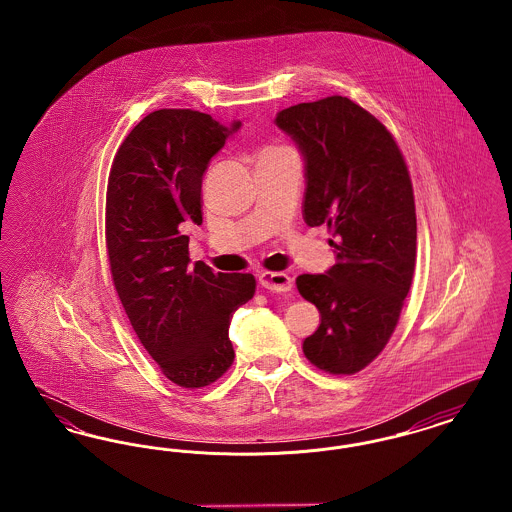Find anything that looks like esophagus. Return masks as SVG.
<instances>
[{"label": "esophagus", "mask_w": 512, "mask_h": 512, "mask_svg": "<svg viewBox=\"0 0 512 512\" xmlns=\"http://www.w3.org/2000/svg\"><path fill=\"white\" fill-rule=\"evenodd\" d=\"M259 284L270 290V292H290L293 286L292 276L286 272H270V270H263L259 274Z\"/></svg>", "instance_id": "obj_1"}]
</instances>
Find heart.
Returning <instances> with one entry per match:
<instances>
[{
	"label": "heart",
	"instance_id": "1",
	"mask_svg": "<svg viewBox=\"0 0 512 512\" xmlns=\"http://www.w3.org/2000/svg\"><path fill=\"white\" fill-rule=\"evenodd\" d=\"M274 149H280V147H272V149H267V151H274Z\"/></svg>",
	"mask_w": 512,
	"mask_h": 512
}]
</instances>
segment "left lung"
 I'll return each mask as SVG.
<instances>
[{"instance_id":"left-lung-1","label":"left lung","mask_w":512,"mask_h":512,"mask_svg":"<svg viewBox=\"0 0 512 512\" xmlns=\"http://www.w3.org/2000/svg\"><path fill=\"white\" fill-rule=\"evenodd\" d=\"M274 122L305 161L303 219L328 224L334 236L336 265L295 280L320 313L303 353L324 372L355 374L386 347L411 290V176L390 130L349 98L297 103Z\"/></svg>"}]
</instances>
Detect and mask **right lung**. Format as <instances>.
<instances>
[{
  "label": "right lung",
  "mask_w": 512,
  "mask_h": 512,
  "mask_svg": "<svg viewBox=\"0 0 512 512\" xmlns=\"http://www.w3.org/2000/svg\"><path fill=\"white\" fill-rule=\"evenodd\" d=\"M242 122L159 109L124 138L107 182L105 242L122 307L163 374L205 388L234 363L232 313L255 293L253 274L190 267L186 222L201 224V182Z\"/></svg>",
  "instance_id": "right-lung-1"
}]
</instances>
